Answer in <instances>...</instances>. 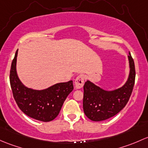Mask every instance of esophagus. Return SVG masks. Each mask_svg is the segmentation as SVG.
Returning <instances> with one entry per match:
<instances>
[{
	"instance_id": "1",
	"label": "esophagus",
	"mask_w": 148,
	"mask_h": 148,
	"mask_svg": "<svg viewBox=\"0 0 148 148\" xmlns=\"http://www.w3.org/2000/svg\"><path fill=\"white\" fill-rule=\"evenodd\" d=\"M84 75H80L76 77L75 80V87L77 89H80L83 88V85H84Z\"/></svg>"
}]
</instances>
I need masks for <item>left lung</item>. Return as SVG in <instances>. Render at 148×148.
Masks as SVG:
<instances>
[{"instance_id": "obj_1", "label": "left lung", "mask_w": 148, "mask_h": 148, "mask_svg": "<svg viewBox=\"0 0 148 148\" xmlns=\"http://www.w3.org/2000/svg\"><path fill=\"white\" fill-rule=\"evenodd\" d=\"M129 71L127 80L123 86L108 90L90 80L85 83L83 89V110L92 121L106 120L118 114L128 102L135 78V64L129 53Z\"/></svg>"}]
</instances>
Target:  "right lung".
<instances>
[{
  "mask_svg": "<svg viewBox=\"0 0 148 148\" xmlns=\"http://www.w3.org/2000/svg\"><path fill=\"white\" fill-rule=\"evenodd\" d=\"M18 51L12 61L10 72V86L18 106L33 119L42 122L54 120L66 97L73 90V80L56 83L42 90L28 88L21 82L17 73Z\"/></svg>",
  "mask_w": 148,
  "mask_h": 148,
  "instance_id": "add662e5",
  "label": "right lung"
}]
</instances>
